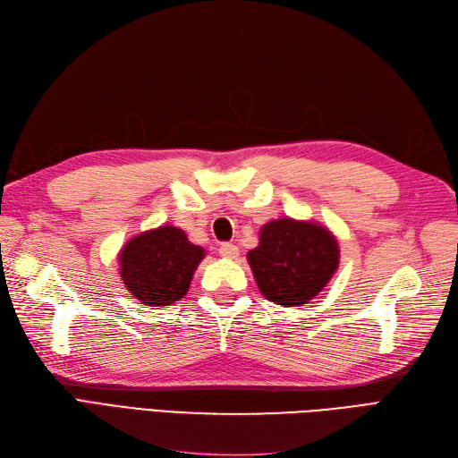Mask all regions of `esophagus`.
<instances>
[{"mask_svg": "<svg viewBox=\"0 0 458 458\" xmlns=\"http://www.w3.org/2000/svg\"><path fill=\"white\" fill-rule=\"evenodd\" d=\"M219 254L224 258H229V259L239 258V246H234L231 242H224L219 246Z\"/></svg>", "mask_w": 458, "mask_h": 458, "instance_id": "esophagus-1", "label": "esophagus"}]
</instances>
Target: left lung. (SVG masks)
I'll use <instances>...</instances> for the list:
<instances>
[{"label": "left lung", "mask_w": 458, "mask_h": 458, "mask_svg": "<svg viewBox=\"0 0 458 458\" xmlns=\"http://www.w3.org/2000/svg\"><path fill=\"white\" fill-rule=\"evenodd\" d=\"M246 258L263 296L276 306L300 308L336 273L340 248L327 227L281 217L261 227L259 244Z\"/></svg>", "instance_id": "left-lung-1"}]
</instances>
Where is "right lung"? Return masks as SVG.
<instances>
[{
  "instance_id": "obj_1",
  "label": "right lung",
  "mask_w": 458,
  "mask_h": 458,
  "mask_svg": "<svg viewBox=\"0 0 458 458\" xmlns=\"http://www.w3.org/2000/svg\"><path fill=\"white\" fill-rule=\"evenodd\" d=\"M204 258L200 246L172 225L137 234L118 254L120 276L130 293L145 306H172L182 300Z\"/></svg>"
}]
</instances>
